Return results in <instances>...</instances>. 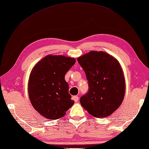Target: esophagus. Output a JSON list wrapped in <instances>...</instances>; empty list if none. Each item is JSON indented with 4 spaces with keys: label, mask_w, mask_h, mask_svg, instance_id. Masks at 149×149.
<instances>
[{
    "label": "esophagus",
    "mask_w": 149,
    "mask_h": 149,
    "mask_svg": "<svg viewBox=\"0 0 149 149\" xmlns=\"http://www.w3.org/2000/svg\"><path fill=\"white\" fill-rule=\"evenodd\" d=\"M73 99H74V100L75 102H78V100H79V97H78L77 96H74V97H73Z\"/></svg>",
    "instance_id": "obj_1"
}]
</instances>
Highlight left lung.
Instances as JSON below:
<instances>
[{
  "instance_id": "obj_1",
  "label": "left lung",
  "mask_w": 149,
  "mask_h": 149,
  "mask_svg": "<svg viewBox=\"0 0 149 149\" xmlns=\"http://www.w3.org/2000/svg\"><path fill=\"white\" fill-rule=\"evenodd\" d=\"M85 72L88 91L80 103L89 114L108 117L123 101L125 81L118 62L104 51H91L77 58Z\"/></svg>"
}]
</instances>
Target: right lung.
<instances>
[{
  "label": "right lung",
  "mask_w": 149,
  "mask_h": 149,
  "mask_svg": "<svg viewBox=\"0 0 149 149\" xmlns=\"http://www.w3.org/2000/svg\"><path fill=\"white\" fill-rule=\"evenodd\" d=\"M75 63L74 58L49 55L32 70L29 81L30 100L34 109L48 119L64 117L74 104L64 77Z\"/></svg>",
  "instance_id": "obj_1"
}]
</instances>
